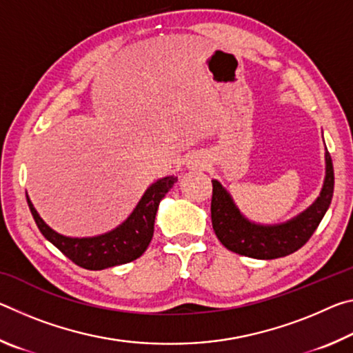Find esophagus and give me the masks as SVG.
<instances>
[{
    "mask_svg": "<svg viewBox=\"0 0 353 353\" xmlns=\"http://www.w3.org/2000/svg\"><path fill=\"white\" fill-rule=\"evenodd\" d=\"M204 166V160L199 157H193L188 162V168H202Z\"/></svg>",
    "mask_w": 353,
    "mask_h": 353,
    "instance_id": "1",
    "label": "esophagus"
}]
</instances>
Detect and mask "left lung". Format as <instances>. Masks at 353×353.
Masks as SVG:
<instances>
[{
  "label": "left lung",
  "mask_w": 353,
  "mask_h": 353,
  "mask_svg": "<svg viewBox=\"0 0 353 353\" xmlns=\"http://www.w3.org/2000/svg\"><path fill=\"white\" fill-rule=\"evenodd\" d=\"M212 183V224L223 246L250 259L272 260L296 252L318 229L333 198L334 174L332 157L325 148V177L319 196L297 216L280 224H256L249 221L223 183L216 179Z\"/></svg>",
  "instance_id": "obj_1"
}]
</instances>
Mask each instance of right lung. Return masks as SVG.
Segmentation results:
<instances>
[{
    "label": "right lung",
    "mask_w": 353,
    "mask_h": 353,
    "mask_svg": "<svg viewBox=\"0 0 353 353\" xmlns=\"http://www.w3.org/2000/svg\"><path fill=\"white\" fill-rule=\"evenodd\" d=\"M176 182V176H166L149 185L132 213L121 224L97 236L77 238L59 234L40 218L28 194L26 199L35 224L48 241L54 244L77 266L90 271H99L134 261L145 252L152 240L155 214H157L160 201Z\"/></svg>",
    "instance_id": "right-lung-1"
}]
</instances>
